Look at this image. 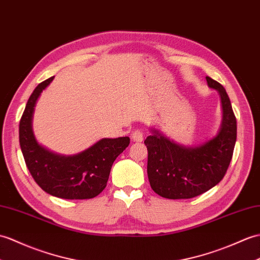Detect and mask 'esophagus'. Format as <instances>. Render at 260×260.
Here are the masks:
<instances>
[{"mask_svg": "<svg viewBox=\"0 0 260 260\" xmlns=\"http://www.w3.org/2000/svg\"><path fill=\"white\" fill-rule=\"evenodd\" d=\"M132 138L134 142H142L143 141V133L140 129H136L132 133Z\"/></svg>", "mask_w": 260, "mask_h": 260, "instance_id": "obj_1", "label": "esophagus"}]
</instances>
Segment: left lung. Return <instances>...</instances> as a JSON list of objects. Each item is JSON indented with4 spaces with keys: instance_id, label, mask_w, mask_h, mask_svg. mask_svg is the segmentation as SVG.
I'll return each mask as SVG.
<instances>
[{
    "instance_id": "1",
    "label": "left lung",
    "mask_w": 260,
    "mask_h": 260,
    "mask_svg": "<svg viewBox=\"0 0 260 260\" xmlns=\"http://www.w3.org/2000/svg\"><path fill=\"white\" fill-rule=\"evenodd\" d=\"M206 81L220 94L222 122L218 134L197 147H184L157 131H152L144 142L149 184L161 197L188 199L202 195L224 178L231 164L237 137L236 116L224 86L209 76Z\"/></svg>"
}]
</instances>
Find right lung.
<instances>
[{"label": "right lung", "mask_w": 260, "mask_h": 260, "mask_svg": "<svg viewBox=\"0 0 260 260\" xmlns=\"http://www.w3.org/2000/svg\"><path fill=\"white\" fill-rule=\"evenodd\" d=\"M50 77L35 87L20 120V145L32 177L42 189L64 199H89L106 187L114 160L128 146L129 137L103 138L73 156L54 154L35 141L32 116L36 100L53 81Z\"/></svg>", "instance_id": "obj_1"}]
</instances>
